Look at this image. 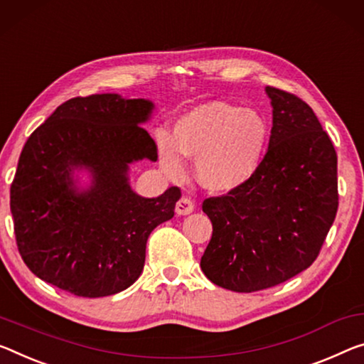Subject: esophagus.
Returning <instances> with one entry per match:
<instances>
[{
	"instance_id": "34e87169",
	"label": "esophagus",
	"mask_w": 364,
	"mask_h": 364,
	"mask_svg": "<svg viewBox=\"0 0 364 364\" xmlns=\"http://www.w3.org/2000/svg\"><path fill=\"white\" fill-rule=\"evenodd\" d=\"M193 208H195L193 201L190 200V198H187V197H182V198L178 200L177 203H176V213H177V215H182V216L192 213Z\"/></svg>"
}]
</instances>
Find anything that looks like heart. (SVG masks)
Wrapping results in <instances>:
<instances>
[{"instance_id":"obj_1","label":"heart","mask_w":364,"mask_h":364,"mask_svg":"<svg viewBox=\"0 0 364 364\" xmlns=\"http://www.w3.org/2000/svg\"><path fill=\"white\" fill-rule=\"evenodd\" d=\"M270 139V127L260 112L211 100L178 119L172 139L159 136L163 169L171 176L183 171L182 156L195 159V176L211 192H232L259 171Z\"/></svg>"}]
</instances>
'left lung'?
Instances as JSON below:
<instances>
[{
  "label": "left lung",
  "instance_id": "left-lung-1",
  "mask_svg": "<svg viewBox=\"0 0 364 364\" xmlns=\"http://www.w3.org/2000/svg\"><path fill=\"white\" fill-rule=\"evenodd\" d=\"M273 127L259 171L201 208L213 225L200 267L236 293L267 289L317 259L338 208L337 153L309 105L267 86Z\"/></svg>",
  "mask_w": 364,
  "mask_h": 364
}]
</instances>
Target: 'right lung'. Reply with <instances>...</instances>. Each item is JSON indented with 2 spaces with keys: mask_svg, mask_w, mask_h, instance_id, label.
I'll return each instance as SVG.
<instances>
[{
  "mask_svg": "<svg viewBox=\"0 0 364 364\" xmlns=\"http://www.w3.org/2000/svg\"><path fill=\"white\" fill-rule=\"evenodd\" d=\"M154 104L92 94L58 105L22 148L11 183L16 244L29 270L82 298H102L141 275L151 231L174 216L181 188L144 198L128 183V164L158 159L141 124ZM93 182L75 187L74 171Z\"/></svg>",
  "mask_w": 364,
  "mask_h": 364,
  "instance_id": "obj_1",
  "label": "right lung"
}]
</instances>
